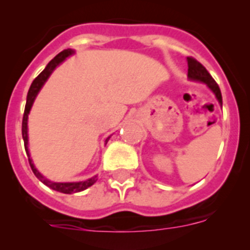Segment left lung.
I'll use <instances>...</instances> for the list:
<instances>
[{
	"label": "left lung",
	"mask_w": 250,
	"mask_h": 250,
	"mask_svg": "<svg viewBox=\"0 0 250 250\" xmlns=\"http://www.w3.org/2000/svg\"><path fill=\"white\" fill-rule=\"evenodd\" d=\"M188 80L195 81V82L204 83V84H206L207 87L213 92V94L215 95L216 100L219 102L220 106L223 107V98H221L220 88H219L218 83L214 81V78L210 76V74L207 71L206 67H204L201 62H198L197 60L190 57L188 58Z\"/></svg>",
	"instance_id": "1"
}]
</instances>
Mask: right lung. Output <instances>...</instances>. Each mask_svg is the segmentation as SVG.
Returning a JSON list of instances; mask_svg holds the SVG:
<instances>
[{
    "label": "right lung",
    "instance_id": "add662e5",
    "mask_svg": "<svg viewBox=\"0 0 250 250\" xmlns=\"http://www.w3.org/2000/svg\"><path fill=\"white\" fill-rule=\"evenodd\" d=\"M72 54H75V50L71 49V48H67V49H64L62 52H60L59 54L55 55L46 67H44L43 71L34 80V82L31 83V87H30L29 93H27V98H26V105H25V111H24V117H22V125H21V134H22V139H24V145H25V151H26V155L29 157V163L30 167H31L32 172H34L36 178L39 179L41 183H43L44 185L50 188L52 190L58 191V192L62 193H76V192H81V191L85 190V188H90L95 181L98 180L97 175L92 176V178L87 179V180L83 181H74V183H55V181L49 180L47 179L46 176L42 175L41 173L37 170V168L35 167L34 162H32V158L30 156V151H29V134H27V120H29V113L31 111L32 105H34L35 99H36L37 94L41 90V88L43 87V84L46 83V81L48 80V77L52 75V72L54 71L55 67L59 66L64 60H66V58L71 57ZM110 139V137L105 140V143H107V140Z\"/></svg>",
    "mask_w": 250,
    "mask_h": 250
}]
</instances>
